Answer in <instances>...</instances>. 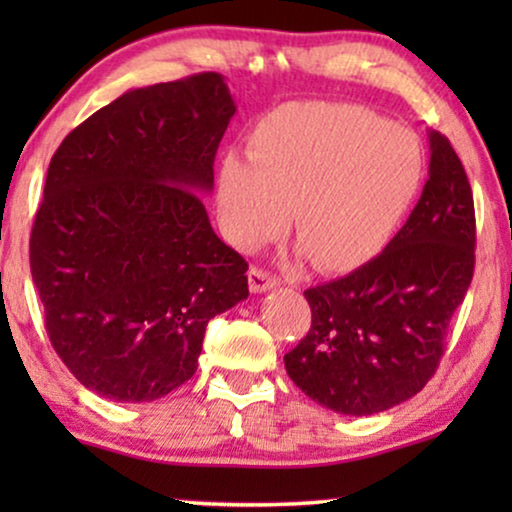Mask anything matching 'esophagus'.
Segmentation results:
<instances>
[{"instance_id": "obj_1", "label": "esophagus", "mask_w": 512, "mask_h": 512, "mask_svg": "<svg viewBox=\"0 0 512 512\" xmlns=\"http://www.w3.org/2000/svg\"><path fill=\"white\" fill-rule=\"evenodd\" d=\"M249 289L254 293L272 291V289H277V279L272 277L270 272H265L261 268H251L249 270Z\"/></svg>"}]
</instances>
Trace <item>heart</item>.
<instances>
[{"mask_svg": "<svg viewBox=\"0 0 512 512\" xmlns=\"http://www.w3.org/2000/svg\"><path fill=\"white\" fill-rule=\"evenodd\" d=\"M422 142L359 104L291 102L258 118L247 156L228 153L214 202L235 247L256 249L289 219L314 268H361L387 247L422 191Z\"/></svg>", "mask_w": 512, "mask_h": 512, "instance_id": "heart-1", "label": "heart"}]
</instances>
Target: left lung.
I'll return each mask as SVG.
<instances>
[{"label":"left lung","mask_w":512,"mask_h":512,"mask_svg":"<svg viewBox=\"0 0 512 512\" xmlns=\"http://www.w3.org/2000/svg\"><path fill=\"white\" fill-rule=\"evenodd\" d=\"M429 179L380 256L305 291L312 326L284 356L314 403L368 417L408 401L436 373L475 265L473 193L450 139L429 132Z\"/></svg>","instance_id":"obj_1"}]
</instances>
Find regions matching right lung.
<instances>
[{"instance_id": "1", "label": "right lung", "mask_w": 512, "mask_h": 512, "mask_svg": "<svg viewBox=\"0 0 512 512\" xmlns=\"http://www.w3.org/2000/svg\"><path fill=\"white\" fill-rule=\"evenodd\" d=\"M235 111L216 72L132 88L51 158L32 279L53 349L95 394L167 396L198 368L209 319L249 296V265L200 198Z\"/></svg>"}]
</instances>
